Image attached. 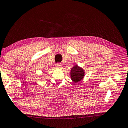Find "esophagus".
Instances as JSON below:
<instances>
[{
  "label": "esophagus",
  "mask_w": 128,
  "mask_h": 128,
  "mask_svg": "<svg viewBox=\"0 0 128 128\" xmlns=\"http://www.w3.org/2000/svg\"><path fill=\"white\" fill-rule=\"evenodd\" d=\"M62 64H60V63H58V64H56V67L58 69H60L62 68Z\"/></svg>",
  "instance_id": "obj_1"
}]
</instances>
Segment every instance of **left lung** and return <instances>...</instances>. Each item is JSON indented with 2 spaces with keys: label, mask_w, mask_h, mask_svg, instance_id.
<instances>
[{
  "label": "left lung",
  "mask_w": 128,
  "mask_h": 128,
  "mask_svg": "<svg viewBox=\"0 0 128 128\" xmlns=\"http://www.w3.org/2000/svg\"><path fill=\"white\" fill-rule=\"evenodd\" d=\"M84 70L78 65H75L70 70V78L75 83L82 80L84 76Z\"/></svg>",
  "instance_id": "1"
}]
</instances>
